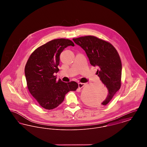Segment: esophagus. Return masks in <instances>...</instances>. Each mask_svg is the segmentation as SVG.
<instances>
[{"instance_id":"esophagus-1","label":"esophagus","mask_w":147,"mask_h":147,"mask_svg":"<svg viewBox=\"0 0 147 147\" xmlns=\"http://www.w3.org/2000/svg\"><path fill=\"white\" fill-rule=\"evenodd\" d=\"M85 85V83H79L78 84V86H79V89L82 88L83 87H84Z\"/></svg>"}]
</instances>
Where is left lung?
<instances>
[{"label":"left lung","mask_w":147,"mask_h":147,"mask_svg":"<svg viewBox=\"0 0 147 147\" xmlns=\"http://www.w3.org/2000/svg\"><path fill=\"white\" fill-rule=\"evenodd\" d=\"M73 40L85 51L91 65L98 67L96 74L109 91L101 104H95L90 98L87 103L98 107L107 105L121 86L122 63L118 52L110 42L94 36H82Z\"/></svg>","instance_id":"obj_1"}]
</instances>
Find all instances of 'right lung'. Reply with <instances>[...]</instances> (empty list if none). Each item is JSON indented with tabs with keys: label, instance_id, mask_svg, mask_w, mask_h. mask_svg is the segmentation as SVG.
<instances>
[{
	"label": "right lung",
	"instance_id": "obj_1",
	"mask_svg": "<svg viewBox=\"0 0 147 147\" xmlns=\"http://www.w3.org/2000/svg\"><path fill=\"white\" fill-rule=\"evenodd\" d=\"M74 44L70 40L58 38L38 47L29 57L25 67L28 90L43 108L52 110L60 105L65 94L76 91V82L65 83L57 80L54 73L59 71L60 55L63 49Z\"/></svg>",
	"mask_w": 147,
	"mask_h": 147
}]
</instances>
